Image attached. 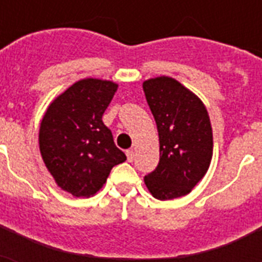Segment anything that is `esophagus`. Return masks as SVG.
<instances>
[{
	"label": "esophagus",
	"mask_w": 262,
	"mask_h": 262,
	"mask_svg": "<svg viewBox=\"0 0 262 262\" xmlns=\"http://www.w3.org/2000/svg\"><path fill=\"white\" fill-rule=\"evenodd\" d=\"M126 156H127V162H133V159H135V152H133V149H127Z\"/></svg>",
	"instance_id": "1"
}]
</instances>
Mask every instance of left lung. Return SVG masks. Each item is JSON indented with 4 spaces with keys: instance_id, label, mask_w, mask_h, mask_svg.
Returning <instances> with one entry per match:
<instances>
[{
    "instance_id": "1",
    "label": "left lung",
    "mask_w": 262,
    "mask_h": 262,
    "mask_svg": "<svg viewBox=\"0 0 262 262\" xmlns=\"http://www.w3.org/2000/svg\"><path fill=\"white\" fill-rule=\"evenodd\" d=\"M143 90L159 132L160 160L144 177L158 200L189 194L207 174L213 155L211 119L203 100L168 76L145 80Z\"/></svg>"
}]
</instances>
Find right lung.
<instances>
[{
	"instance_id": "1",
	"label": "right lung",
	"mask_w": 262,
	"mask_h": 262,
	"mask_svg": "<svg viewBox=\"0 0 262 262\" xmlns=\"http://www.w3.org/2000/svg\"><path fill=\"white\" fill-rule=\"evenodd\" d=\"M117 90L118 84L108 80H79L49 104L40 121L45 166L55 183L75 197L98 193L111 168L126 160L102 121Z\"/></svg>"
}]
</instances>
